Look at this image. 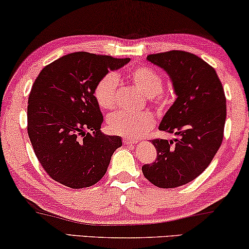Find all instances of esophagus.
Masks as SVG:
<instances>
[{"label": "esophagus", "mask_w": 249, "mask_h": 249, "mask_svg": "<svg viewBox=\"0 0 249 249\" xmlns=\"http://www.w3.org/2000/svg\"><path fill=\"white\" fill-rule=\"evenodd\" d=\"M122 143H124V145H135L138 143L137 140H129V138H124L122 140Z\"/></svg>", "instance_id": "1"}]
</instances>
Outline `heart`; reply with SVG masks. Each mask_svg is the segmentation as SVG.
<instances>
[{
    "instance_id": "b5f03b06",
    "label": "heart",
    "mask_w": 249,
    "mask_h": 249,
    "mask_svg": "<svg viewBox=\"0 0 249 249\" xmlns=\"http://www.w3.org/2000/svg\"><path fill=\"white\" fill-rule=\"evenodd\" d=\"M127 77L136 86L148 102L159 108H166L173 102L174 95L170 90L162 88V75L150 66H138L128 71ZM118 76L113 73L106 74L97 82L95 87V98L99 107L112 109L117 105ZM154 125V117L150 112L128 113L115 112L107 119L108 130L114 135L124 138H136L146 134Z\"/></svg>"
}]
</instances>
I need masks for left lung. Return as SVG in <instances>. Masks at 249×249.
I'll return each mask as SVG.
<instances>
[{"mask_svg": "<svg viewBox=\"0 0 249 249\" xmlns=\"http://www.w3.org/2000/svg\"><path fill=\"white\" fill-rule=\"evenodd\" d=\"M172 79L177 98L159 125L178 138H156L153 163L142 167L145 178L162 189H173L196 178L209 166L224 136L227 99L214 67L191 53L170 50L148 54Z\"/></svg>", "mask_w": 249, "mask_h": 249, "instance_id": "1", "label": "left lung"}]
</instances>
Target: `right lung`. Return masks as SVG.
Returning a JSON list of instances; mask_svg holds the SVG:
<instances>
[{
	"mask_svg": "<svg viewBox=\"0 0 249 249\" xmlns=\"http://www.w3.org/2000/svg\"><path fill=\"white\" fill-rule=\"evenodd\" d=\"M130 58L79 51L58 58L41 71L32 86L27 132L48 175L71 189H83L103 178L119 136L99 130L103 118L93 91L111 70Z\"/></svg>",
	"mask_w": 249,
	"mask_h": 249,
	"instance_id": "right-lung-1",
	"label": "right lung"
}]
</instances>
